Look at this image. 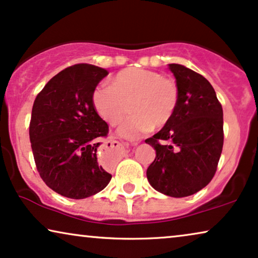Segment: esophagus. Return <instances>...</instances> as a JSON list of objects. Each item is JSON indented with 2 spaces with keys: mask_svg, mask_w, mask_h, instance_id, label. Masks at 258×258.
<instances>
[{
  "mask_svg": "<svg viewBox=\"0 0 258 258\" xmlns=\"http://www.w3.org/2000/svg\"><path fill=\"white\" fill-rule=\"evenodd\" d=\"M122 150L123 145L121 143L116 140L107 142L99 151V161L104 166H113L121 158Z\"/></svg>",
  "mask_w": 258,
  "mask_h": 258,
  "instance_id": "1",
  "label": "esophagus"
}]
</instances>
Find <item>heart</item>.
Returning a JSON list of instances; mask_svg holds the SVG:
<instances>
[{"label": "heart", "mask_w": 258, "mask_h": 258, "mask_svg": "<svg viewBox=\"0 0 258 258\" xmlns=\"http://www.w3.org/2000/svg\"><path fill=\"white\" fill-rule=\"evenodd\" d=\"M92 104L109 125L118 123L131 105L132 114L118 127L125 139H138L153 127L161 128L172 120L179 104V88L173 79L143 68H126L112 79V86L98 85Z\"/></svg>", "instance_id": "1"}]
</instances>
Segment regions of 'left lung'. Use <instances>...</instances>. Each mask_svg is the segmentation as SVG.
Instances as JSON below:
<instances>
[{
    "label": "left lung",
    "instance_id": "left-lung-1",
    "mask_svg": "<svg viewBox=\"0 0 258 258\" xmlns=\"http://www.w3.org/2000/svg\"><path fill=\"white\" fill-rule=\"evenodd\" d=\"M169 68L179 88V104L172 120L145 140L156 150L146 176L154 190L181 198L201 191L215 176L224 142L223 108L203 75L183 64Z\"/></svg>",
    "mask_w": 258,
    "mask_h": 258
}]
</instances>
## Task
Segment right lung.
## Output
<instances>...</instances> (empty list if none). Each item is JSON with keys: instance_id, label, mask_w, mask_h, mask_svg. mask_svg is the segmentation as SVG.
Returning <instances> with one entry per match:
<instances>
[{"instance_id": "right-lung-1", "label": "right lung", "mask_w": 258, "mask_h": 258, "mask_svg": "<svg viewBox=\"0 0 258 258\" xmlns=\"http://www.w3.org/2000/svg\"><path fill=\"white\" fill-rule=\"evenodd\" d=\"M107 74L94 64H74L51 78L34 101L29 138L36 169L63 197H91L112 178L97 156L108 125L92 104V92Z\"/></svg>"}]
</instances>
